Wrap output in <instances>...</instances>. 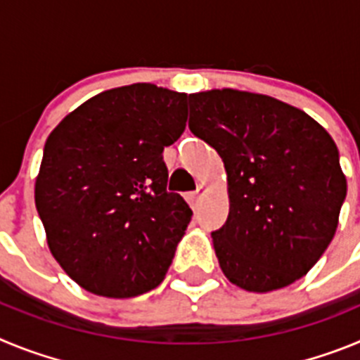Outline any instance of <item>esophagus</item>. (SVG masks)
Here are the masks:
<instances>
[{
	"mask_svg": "<svg viewBox=\"0 0 360 360\" xmlns=\"http://www.w3.org/2000/svg\"><path fill=\"white\" fill-rule=\"evenodd\" d=\"M203 193H205V186H198L196 187V191H193V193H189V195H187V202H189L191 205H196L200 200V196H202Z\"/></svg>",
	"mask_w": 360,
	"mask_h": 360,
	"instance_id": "34e87169",
	"label": "esophagus"
}]
</instances>
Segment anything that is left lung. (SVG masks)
Returning a JSON list of instances; mask_svg holds the SVG:
<instances>
[{"label": "left lung", "instance_id": "left-lung-1", "mask_svg": "<svg viewBox=\"0 0 360 360\" xmlns=\"http://www.w3.org/2000/svg\"><path fill=\"white\" fill-rule=\"evenodd\" d=\"M189 129L227 171L229 218L212 232L224 274L249 292L303 278L333 240L346 176L328 131L269 95L225 90L189 95Z\"/></svg>", "mask_w": 360, "mask_h": 360}]
</instances>
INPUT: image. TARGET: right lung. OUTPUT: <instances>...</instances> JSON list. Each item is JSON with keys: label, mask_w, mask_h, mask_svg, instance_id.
Here are the masks:
<instances>
[{"label": "right lung", "mask_w": 360, "mask_h": 360, "mask_svg": "<svg viewBox=\"0 0 360 360\" xmlns=\"http://www.w3.org/2000/svg\"><path fill=\"white\" fill-rule=\"evenodd\" d=\"M187 95L149 82L95 95L50 133L36 207L50 252L84 290L135 297L158 287L193 211L169 193L165 146Z\"/></svg>", "instance_id": "right-lung-1"}]
</instances>
